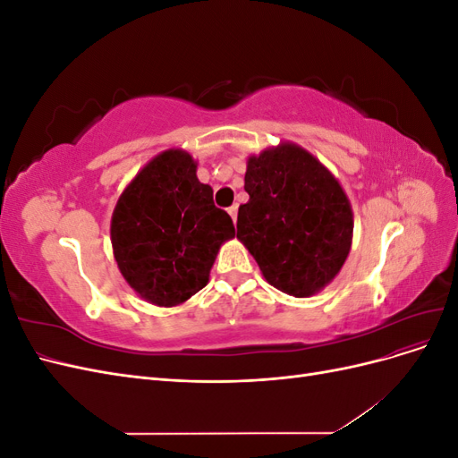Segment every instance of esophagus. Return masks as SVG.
<instances>
[{"instance_id": "34e87169", "label": "esophagus", "mask_w": 458, "mask_h": 458, "mask_svg": "<svg viewBox=\"0 0 458 458\" xmlns=\"http://www.w3.org/2000/svg\"><path fill=\"white\" fill-rule=\"evenodd\" d=\"M227 212H229V216H231V219H233V224H237V212H239V208L233 204L231 208H227Z\"/></svg>"}]
</instances>
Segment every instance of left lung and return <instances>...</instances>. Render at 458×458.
<instances>
[{
	"label": "left lung",
	"instance_id": "1",
	"mask_svg": "<svg viewBox=\"0 0 458 458\" xmlns=\"http://www.w3.org/2000/svg\"><path fill=\"white\" fill-rule=\"evenodd\" d=\"M237 239L266 281L308 298L342 269L352 248L353 214L338 179L306 148L281 143L246 162Z\"/></svg>",
	"mask_w": 458,
	"mask_h": 458
}]
</instances>
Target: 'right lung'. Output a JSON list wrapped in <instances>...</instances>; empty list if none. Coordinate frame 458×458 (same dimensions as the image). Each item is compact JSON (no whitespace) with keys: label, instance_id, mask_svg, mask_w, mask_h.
<instances>
[{"label":"right lung","instance_id":"right-lung-1","mask_svg":"<svg viewBox=\"0 0 458 458\" xmlns=\"http://www.w3.org/2000/svg\"><path fill=\"white\" fill-rule=\"evenodd\" d=\"M212 187L182 148L152 158L123 189L110 241L123 279L147 301L179 306L206 286L219 246L234 237L233 219L214 204Z\"/></svg>","mask_w":458,"mask_h":458}]
</instances>
